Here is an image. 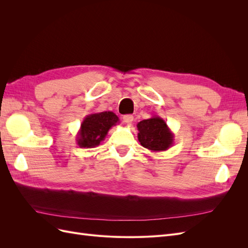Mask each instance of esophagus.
I'll use <instances>...</instances> for the list:
<instances>
[{"mask_svg":"<svg viewBox=\"0 0 248 248\" xmlns=\"http://www.w3.org/2000/svg\"><path fill=\"white\" fill-rule=\"evenodd\" d=\"M123 121L126 124H131L133 122V116L132 115H125L123 117Z\"/></svg>","mask_w":248,"mask_h":248,"instance_id":"obj_1","label":"esophagus"}]
</instances>
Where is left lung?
Masks as SVG:
<instances>
[{"instance_id": "left-lung-1", "label": "left lung", "mask_w": 248, "mask_h": 248, "mask_svg": "<svg viewBox=\"0 0 248 248\" xmlns=\"http://www.w3.org/2000/svg\"><path fill=\"white\" fill-rule=\"evenodd\" d=\"M138 139L140 145L152 152L167 151L174 145V133L159 116L142 120L138 125Z\"/></svg>"}]
</instances>
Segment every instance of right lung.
I'll list each match as a JSON object with an SVG mask.
<instances>
[{
    "label": "right lung",
    "instance_id": "right-lung-1",
    "mask_svg": "<svg viewBox=\"0 0 248 248\" xmlns=\"http://www.w3.org/2000/svg\"><path fill=\"white\" fill-rule=\"evenodd\" d=\"M119 118L112 111H101L85 117L77 136L80 148H95L104 140L108 130L119 124Z\"/></svg>",
    "mask_w": 248,
    "mask_h": 248
}]
</instances>
